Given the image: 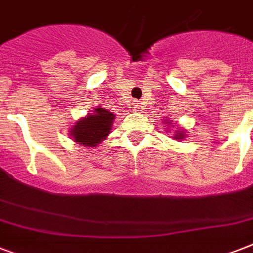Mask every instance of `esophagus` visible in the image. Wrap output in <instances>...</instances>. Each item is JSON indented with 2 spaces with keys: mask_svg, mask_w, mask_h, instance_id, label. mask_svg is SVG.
<instances>
[{
  "mask_svg": "<svg viewBox=\"0 0 253 253\" xmlns=\"http://www.w3.org/2000/svg\"><path fill=\"white\" fill-rule=\"evenodd\" d=\"M134 110L139 111V110H143V103L142 102H135L134 103Z\"/></svg>",
  "mask_w": 253,
  "mask_h": 253,
  "instance_id": "34e87169",
  "label": "esophagus"
}]
</instances>
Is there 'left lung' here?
<instances>
[{
  "instance_id": "left-lung-1",
  "label": "left lung",
  "mask_w": 253,
  "mask_h": 253,
  "mask_svg": "<svg viewBox=\"0 0 253 253\" xmlns=\"http://www.w3.org/2000/svg\"><path fill=\"white\" fill-rule=\"evenodd\" d=\"M167 123H169V122H167ZM185 135L182 134V132H181V131H177V134L174 135V139H182L184 138Z\"/></svg>"
}]
</instances>
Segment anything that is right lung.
Instances as JSON below:
<instances>
[{
    "label": "right lung",
    "mask_w": 253,
    "mask_h": 253,
    "mask_svg": "<svg viewBox=\"0 0 253 253\" xmlns=\"http://www.w3.org/2000/svg\"><path fill=\"white\" fill-rule=\"evenodd\" d=\"M115 115L106 109L97 107L93 114L80 119L71 131L75 142L85 147H94L106 138L111 130Z\"/></svg>",
    "instance_id": "obj_1"
}]
</instances>
